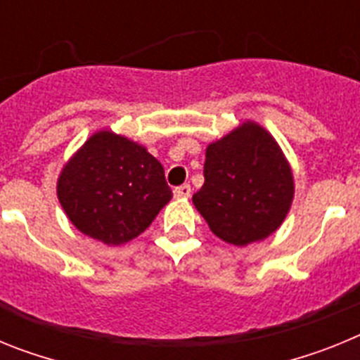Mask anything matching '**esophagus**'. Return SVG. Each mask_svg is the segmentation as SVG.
<instances>
[{"label": "esophagus", "mask_w": 360, "mask_h": 360, "mask_svg": "<svg viewBox=\"0 0 360 360\" xmlns=\"http://www.w3.org/2000/svg\"><path fill=\"white\" fill-rule=\"evenodd\" d=\"M173 195H174V198H189V196H191V186H189V184H184V186L174 187Z\"/></svg>", "instance_id": "obj_1"}]
</instances>
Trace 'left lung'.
Returning a JSON list of instances; mask_svg holds the SVG:
<instances>
[{
	"label": "left lung",
	"mask_w": 360,
	"mask_h": 360,
	"mask_svg": "<svg viewBox=\"0 0 360 360\" xmlns=\"http://www.w3.org/2000/svg\"><path fill=\"white\" fill-rule=\"evenodd\" d=\"M203 176L193 203L216 236L231 245L265 240L290 211V164L274 136L254 120L207 146Z\"/></svg>",
	"instance_id": "8db88e82"
}]
</instances>
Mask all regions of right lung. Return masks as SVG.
<instances>
[{
	"mask_svg": "<svg viewBox=\"0 0 360 360\" xmlns=\"http://www.w3.org/2000/svg\"><path fill=\"white\" fill-rule=\"evenodd\" d=\"M57 198L82 234L122 245L151 225L173 193L162 164L144 146L103 129L63 165Z\"/></svg>",
	"mask_w": 360,
	"mask_h": 360,
	"instance_id": "add662e5",
	"label": "right lung"
}]
</instances>
